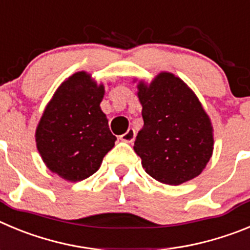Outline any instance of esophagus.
I'll list each match as a JSON object with an SVG mask.
<instances>
[{
    "label": "esophagus",
    "instance_id": "esophagus-1",
    "mask_svg": "<svg viewBox=\"0 0 250 250\" xmlns=\"http://www.w3.org/2000/svg\"><path fill=\"white\" fill-rule=\"evenodd\" d=\"M120 138L121 141L125 142V143H132V142L134 141V138H136V130H134L133 128H129L125 134H122V136L120 137Z\"/></svg>",
    "mask_w": 250,
    "mask_h": 250
}]
</instances>
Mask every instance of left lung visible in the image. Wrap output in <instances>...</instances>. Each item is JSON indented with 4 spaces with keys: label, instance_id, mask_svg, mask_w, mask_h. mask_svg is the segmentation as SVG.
<instances>
[{
    "label": "left lung",
    "instance_id": "obj_1",
    "mask_svg": "<svg viewBox=\"0 0 250 250\" xmlns=\"http://www.w3.org/2000/svg\"><path fill=\"white\" fill-rule=\"evenodd\" d=\"M137 82L143 128L134 142L142 167L156 181L179 186L201 174L213 154L212 121L197 94L170 72Z\"/></svg>",
    "mask_w": 250,
    "mask_h": 250
}]
</instances>
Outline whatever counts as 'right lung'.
<instances>
[{
    "label": "right lung",
    "mask_w": 250,
    "mask_h": 250,
    "mask_svg": "<svg viewBox=\"0 0 250 250\" xmlns=\"http://www.w3.org/2000/svg\"><path fill=\"white\" fill-rule=\"evenodd\" d=\"M104 84L86 71L66 78L47 103L36 128V146L52 173L80 182L100 169L114 147L108 120L101 109Z\"/></svg>",
    "instance_id": "obj_1"
}]
</instances>
